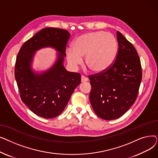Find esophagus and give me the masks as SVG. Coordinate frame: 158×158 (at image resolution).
Returning a JSON list of instances; mask_svg holds the SVG:
<instances>
[{
	"label": "esophagus",
	"instance_id": "esophagus-1",
	"mask_svg": "<svg viewBox=\"0 0 158 158\" xmlns=\"http://www.w3.org/2000/svg\"><path fill=\"white\" fill-rule=\"evenodd\" d=\"M88 79L86 77H85V76H81V81L82 82H86V81H88Z\"/></svg>",
	"mask_w": 158,
	"mask_h": 158
}]
</instances>
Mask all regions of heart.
Segmentation results:
<instances>
[{
	"instance_id": "obj_1",
	"label": "heart",
	"mask_w": 158,
	"mask_h": 158,
	"mask_svg": "<svg viewBox=\"0 0 158 158\" xmlns=\"http://www.w3.org/2000/svg\"><path fill=\"white\" fill-rule=\"evenodd\" d=\"M118 43L110 32L103 31L86 33L74 40L72 47L66 50V57L69 65L77 69L85 57V64L94 72L108 69L117 57Z\"/></svg>"
}]
</instances>
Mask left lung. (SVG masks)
<instances>
[{
    "label": "left lung",
    "mask_w": 158,
    "mask_h": 158,
    "mask_svg": "<svg viewBox=\"0 0 158 158\" xmlns=\"http://www.w3.org/2000/svg\"><path fill=\"white\" fill-rule=\"evenodd\" d=\"M115 61L102 72L89 76L90 103L96 114L106 120L120 118L137 98L142 78V66L132 44L119 31Z\"/></svg>",
    "instance_id": "1"
}]
</instances>
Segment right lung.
Returning <instances> with one entry per match:
<instances>
[{"instance_id": "1", "label": "right lung", "mask_w": 158, "mask_h": 158, "mask_svg": "<svg viewBox=\"0 0 158 158\" xmlns=\"http://www.w3.org/2000/svg\"><path fill=\"white\" fill-rule=\"evenodd\" d=\"M70 36L66 30L45 28L23 44L16 57L15 77L22 101L31 111L44 118L60 115L81 83L80 73L66 71L63 66ZM49 46L60 52L58 60L48 71L36 75L30 70L34 52Z\"/></svg>"}]
</instances>
